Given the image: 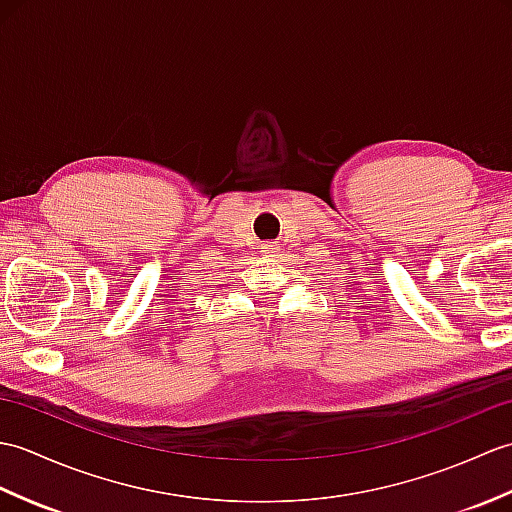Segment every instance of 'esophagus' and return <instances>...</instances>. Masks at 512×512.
I'll return each mask as SVG.
<instances>
[{
  "instance_id": "esophagus-1",
  "label": "esophagus",
  "mask_w": 512,
  "mask_h": 512,
  "mask_svg": "<svg viewBox=\"0 0 512 512\" xmlns=\"http://www.w3.org/2000/svg\"><path fill=\"white\" fill-rule=\"evenodd\" d=\"M259 248H262V250H259V253L266 255V257H275V253H277V250H279L275 242H264V244L259 246Z\"/></svg>"
}]
</instances>
